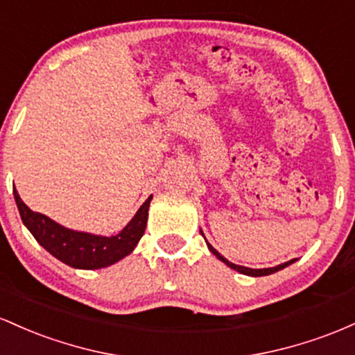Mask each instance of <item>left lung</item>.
I'll use <instances>...</instances> for the list:
<instances>
[{
  "label": "left lung",
  "mask_w": 355,
  "mask_h": 355,
  "mask_svg": "<svg viewBox=\"0 0 355 355\" xmlns=\"http://www.w3.org/2000/svg\"><path fill=\"white\" fill-rule=\"evenodd\" d=\"M208 248H209V252H211V253H213V254H216V257L220 258V260L223 261V263H226V265H228L230 268L236 270V272H240V273H243V275H250V277H265V275H270V273H275V272H278V270L285 268V266L292 265L293 261H295V260H290V261H286V263H282V265H278V266H273V268H260V270H254V268H248V266H241V265H234V263H231V261L226 260L225 257H221V254L218 253L216 250H214L213 246L209 245V243H208Z\"/></svg>",
  "instance_id": "left-lung-1"
}]
</instances>
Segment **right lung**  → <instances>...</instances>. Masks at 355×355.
<instances>
[{"instance_id":"right-lung-1","label":"right lung","mask_w":355,"mask_h":355,"mask_svg":"<svg viewBox=\"0 0 355 355\" xmlns=\"http://www.w3.org/2000/svg\"><path fill=\"white\" fill-rule=\"evenodd\" d=\"M19 216L46 252H50L60 261L73 268L97 270L109 266L124 258L135 248L144 234L147 225V211L153 196L141 206L132 221L115 236H97V234L80 233L67 230L58 223L50 220L45 214L31 211L19 198L18 191L13 189Z\"/></svg>"}]
</instances>
